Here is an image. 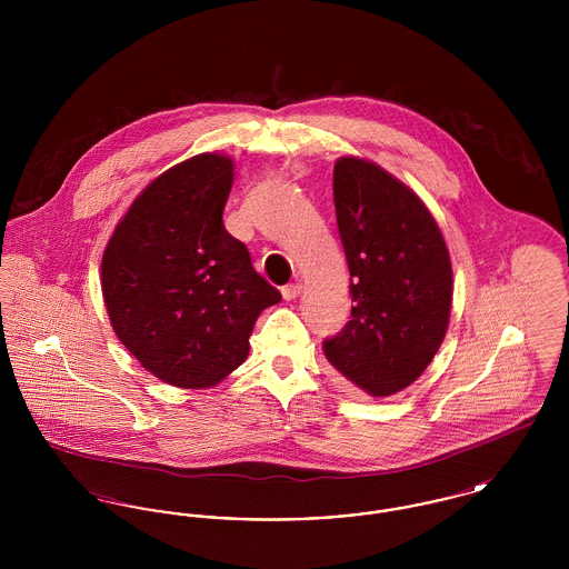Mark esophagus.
Segmentation results:
<instances>
[{"label": "esophagus", "mask_w": 569, "mask_h": 569, "mask_svg": "<svg viewBox=\"0 0 569 569\" xmlns=\"http://www.w3.org/2000/svg\"><path fill=\"white\" fill-rule=\"evenodd\" d=\"M300 292H302L300 283H288V286L281 288V297L286 298V300H295Z\"/></svg>", "instance_id": "1"}]
</instances>
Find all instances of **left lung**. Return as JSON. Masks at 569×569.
I'll return each instance as SVG.
<instances>
[{
  "label": "left lung",
  "mask_w": 569,
  "mask_h": 569,
  "mask_svg": "<svg viewBox=\"0 0 569 569\" xmlns=\"http://www.w3.org/2000/svg\"><path fill=\"white\" fill-rule=\"evenodd\" d=\"M332 191L353 307L322 348L358 390L390 397L422 376L446 337L450 253L425 202L378 163L341 158Z\"/></svg>",
  "instance_id": "left-lung-1"
}]
</instances>
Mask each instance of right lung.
Here are the masks:
<instances>
[{
  "label": "right lung",
  "mask_w": 569,
  "mask_h": 569,
  "mask_svg": "<svg viewBox=\"0 0 569 569\" xmlns=\"http://www.w3.org/2000/svg\"><path fill=\"white\" fill-rule=\"evenodd\" d=\"M232 177L219 153L172 166L136 198L102 258L112 330L179 388H211L241 367L260 311L281 300L221 221Z\"/></svg>",
  "instance_id": "1"
}]
</instances>
